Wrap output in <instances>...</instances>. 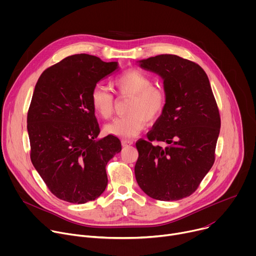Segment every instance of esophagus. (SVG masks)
<instances>
[{
    "instance_id": "obj_1",
    "label": "esophagus",
    "mask_w": 256,
    "mask_h": 256,
    "mask_svg": "<svg viewBox=\"0 0 256 256\" xmlns=\"http://www.w3.org/2000/svg\"><path fill=\"white\" fill-rule=\"evenodd\" d=\"M134 144V142L130 140H122V147H128V146H130V144Z\"/></svg>"
}]
</instances>
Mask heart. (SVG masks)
<instances>
[{
	"label": "heart",
	"mask_w": 256,
	"mask_h": 256,
	"mask_svg": "<svg viewBox=\"0 0 256 256\" xmlns=\"http://www.w3.org/2000/svg\"><path fill=\"white\" fill-rule=\"evenodd\" d=\"M152 84V79L138 68H130L112 81L114 92L120 96H130V99L126 106L128 114L105 126L108 134L130 138L147 126L148 122H155L162 116L167 106V93L164 88ZM90 100L100 118H112L114 97L110 91L97 85L92 89Z\"/></svg>",
	"instance_id": "obj_1"
}]
</instances>
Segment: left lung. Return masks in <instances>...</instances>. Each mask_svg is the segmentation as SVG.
Segmentation results:
<instances>
[{
  "instance_id": "left-lung-1",
  "label": "left lung",
  "mask_w": 256,
  "mask_h": 256,
  "mask_svg": "<svg viewBox=\"0 0 256 256\" xmlns=\"http://www.w3.org/2000/svg\"><path fill=\"white\" fill-rule=\"evenodd\" d=\"M140 66L163 79L168 100L148 140L136 142V182L152 198H184L198 190L214 162L221 118L208 78L200 66L175 54L152 56Z\"/></svg>"
}]
</instances>
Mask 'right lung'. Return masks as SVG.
<instances>
[{"label":"right lung","instance_id":"add662e5","mask_svg":"<svg viewBox=\"0 0 256 256\" xmlns=\"http://www.w3.org/2000/svg\"><path fill=\"white\" fill-rule=\"evenodd\" d=\"M118 68L116 62L80 54L48 68L40 77L27 114L30 159L58 198L85 204L107 186L106 165L122 151L118 138L100 132L91 92Z\"/></svg>","mask_w":256,"mask_h":256}]
</instances>
